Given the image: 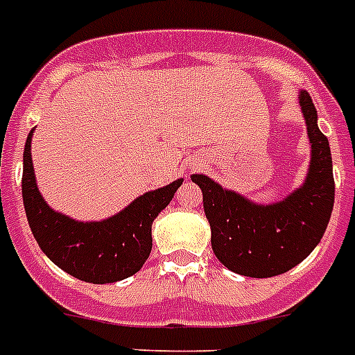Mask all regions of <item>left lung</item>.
I'll return each mask as SVG.
<instances>
[{"label":"left lung","mask_w":355,"mask_h":355,"mask_svg":"<svg viewBox=\"0 0 355 355\" xmlns=\"http://www.w3.org/2000/svg\"><path fill=\"white\" fill-rule=\"evenodd\" d=\"M300 107L313 150L311 168L306 184L284 202L263 207L223 191L203 175L191 177L202 187L212 250L223 266L239 275L266 279L289 271L314 250L331 220L334 175L329 139L316 125L309 92H300Z\"/></svg>","instance_id":"1"}]
</instances>
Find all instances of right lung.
I'll list each match as a JSON object with an SVG mask.
<instances>
[{
	"instance_id": "1",
	"label": "right lung",
	"mask_w": 355,
	"mask_h": 355,
	"mask_svg": "<svg viewBox=\"0 0 355 355\" xmlns=\"http://www.w3.org/2000/svg\"><path fill=\"white\" fill-rule=\"evenodd\" d=\"M32 134L23 153V203L28 225L41 250L75 279L107 284L134 275L152 252V223L171 202L180 180L132 202L109 220L82 223L51 211L37 189L33 177Z\"/></svg>"
}]
</instances>
